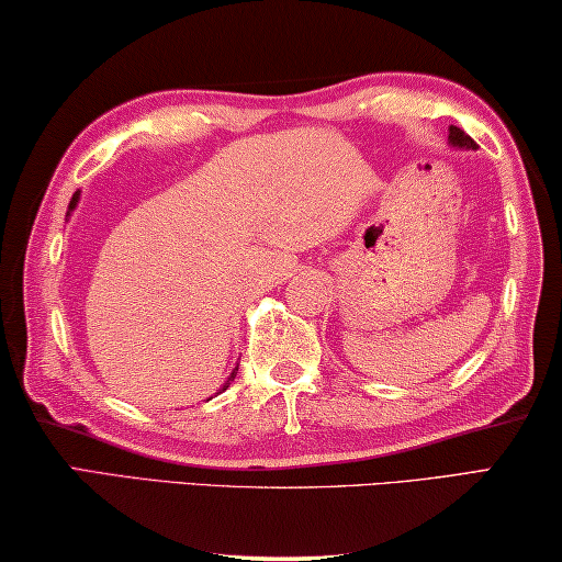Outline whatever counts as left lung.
Returning <instances> with one entry per match:
<instances>
[{
	"mask_svg": "<svg viewBox=\"0 0 562 562\" xmlns=\"http://www.w3.org/2000/svg\"><path fill=\"white\" fill-rule=\"evenodd\" d=\"M448 144L456 146V149H477V144L463 132V128H458V126H450Z\"/></svg>",
	"mask_w": 562,
	"mask_h": 562,
	"instance_id": "obj_1",
	"label": "left lung"
}]
</instances>
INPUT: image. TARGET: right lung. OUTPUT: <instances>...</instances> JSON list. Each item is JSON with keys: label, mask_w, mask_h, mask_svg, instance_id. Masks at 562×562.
Listing matches in <instances>:
<instances>
[{"label": "right lung", "mask_w": 562, "mask_h": 562, "mask_svg": "<svg viewBox=\"0 0 562 562\" xmlns=\"http://www.w3.org/2000/svg\"><path fill=\"white\" fill-rule=\"evenodd\" d=\"M79 196H81V191H74V196H71V201H69V209H67V218L71 216V211H74V209H77V204H79ZM236 371H238V366L234 368V371H232V375H228V379H226V383H224V385H221V389H218V393H221V391H226V389H228V385H232V381L236 379Z\"/></svg>", "instance_id": "obj_1"}]
</instances>
